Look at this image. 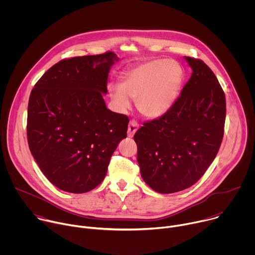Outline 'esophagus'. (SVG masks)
Here are the masks:
<instances>
[{"label": "esophagus", "instance_id": "1", "mask_svg": "<svg viewBox=\"0 0 255 255\" xmlns=\"http://www.w3.org/2000/svg\"><path fill=\"white\" fill-rule=\"evenodd\" d=\"M138 123L135 121V120H132V121H130V123H129V125H128V136L129 137H133L134 136V134H135V132L137 131V129H138Z\"/></svg>", "mask_w": 255, "mask_h": 255}]
</instances>
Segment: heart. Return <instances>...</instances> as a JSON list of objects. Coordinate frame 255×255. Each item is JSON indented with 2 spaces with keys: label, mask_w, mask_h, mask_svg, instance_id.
I'll return each instance as SVG.
<instances>
[{
  "label": "heart",
  "mask_w": 255,
  "mask_h": 255,
  "mask_svg": "<svg viewBox=\"0 0 255 255\" xmlns=\"http://www.w3.org/2000/svg\"><path fill=\"white\" fill-rule=\"evenodd\" d=\"M185 80V69L173 59H154L142 63L122 77L119 89H110L115 105L126 110L136 101L138 111L147 118H158L175 104Z\"/></svg>",
  "instance_id": "obj_1"
}]
</instances>
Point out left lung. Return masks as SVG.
<instances>
[{"label": "left lung", "instance_id": "obj_1", "mask_svg": "<svg viewBox=\"0 0 255 255\" xmlns=\"http://www.w3.org/2000/svg\"><path fill=\"white\" fill-rule=\"evenodd\" d=\"M186 59L193 74L173 107L143 123L134 135L140 173L161 194L195 185L215 159L224 136V91L203 60Z\"/></svg>", "mask_w": 255, "mask_h": 255}]
</instances>
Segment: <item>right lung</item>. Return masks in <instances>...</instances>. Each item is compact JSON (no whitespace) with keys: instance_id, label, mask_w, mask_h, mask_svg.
<instances>
[{"instance_id":"1","label":"right lung","mask_w":255,"mask_h":255,"mask_svg":"<svg viewBox=\"0 0 255 255\" xmlns=\"http://www.w3.org/2000/svg\"><path fill=\"white\" fill-rule=\"evenodd\" d=\"M115 59L112 51L64 58L31 91L29 148L47 179L64 192L83 194L99 186L127 136L129 118L107 109L102 95Z\"/></svg>"}]
</instances>
